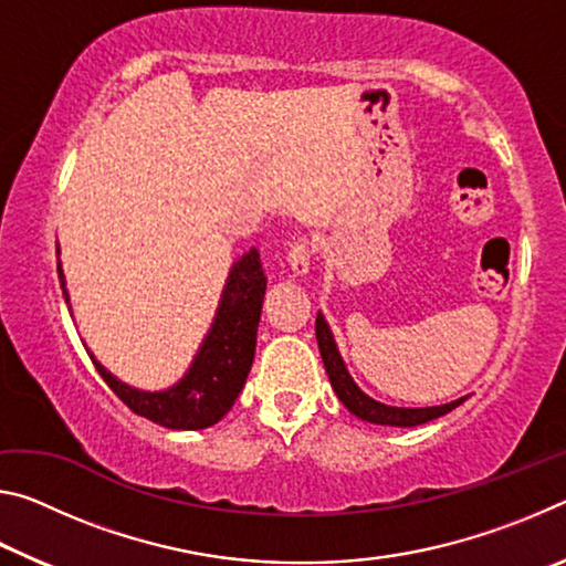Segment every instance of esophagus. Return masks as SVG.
<instances>
[{
    "label": "esophagus",
    "mask_w": 566,
    "mask_h": 566,
    "mask_svg": "<svg viewBox=\"0 0 566 566\" xmlns=\"http://www.w3.org/2000/svg\"><path fill=\"white\" fill-rule=\"evenodd\" d=\"M312 254H314V244L312 239H296V242L290 247V254H286V262H290L294 276H304L310 272V262H312Z\"/></svg>",
    "instance_id": "34e87169"
}]
</instances>
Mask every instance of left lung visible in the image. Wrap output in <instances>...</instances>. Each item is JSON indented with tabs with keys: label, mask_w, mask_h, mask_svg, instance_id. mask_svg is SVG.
<instances>
[{
	"label": "left lung",
	"mask_w": 566,
	"mask_h": 566,
	"mask_svg": "<svg viewBox=\"0 0 566 566\" xmlns=\"http://www.w3.org/2000/svg\"><path fill=\"white\" fill-rule=\"evenodd\" d=\"M317 344H319V354L324 361V369H327V377L332 381L334 395L339 397V401L347 407L354 417H359L361 421H369V424H385V427H417V424H427V421L439 419L449 415V411L457 409L467 397H459L454 401H447V405H437V407H389L381 405V401L371 399L369 395L357 387V381L352 379L347 364H344L342 354L337 349V342H334V334L329 329L324 314H317Z\"/></svg>",
	"instance_id": "left-lung-1"
}]
</instances>
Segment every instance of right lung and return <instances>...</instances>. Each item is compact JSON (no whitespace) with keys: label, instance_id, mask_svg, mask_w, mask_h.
<instances>
[{"label":"right lung","instance_id":"1","mask_svg":"<svg viewBox=\"0 0 566 566\" xmlns=\"http://www.w3.org/2000/svg\"><path fill=\"white\" fill-rule=\"evenodd\" d=\"M56 254H60V244H56ZM56 272H60L64 302L70 304L62 262L56 264ZM264 290L266 276L260 252L252 247L229 266L212 327L199 344L189 369L167 389L149 391L132 387L127 381L114 377L90 349L87 352L102 379L134 415L155 421L159 427L181 429V432L207 429L217 424L232 409L239 391L244 387L249 369H252Z\"/></svg>","mask_w":566,"mask_h":566}]
</instances>
